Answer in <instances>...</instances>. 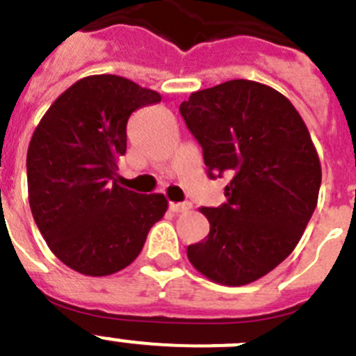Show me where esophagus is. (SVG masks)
I'll return each instance as SVG.
<instances>
[{
	"mask_svg": "<svg viewBox=\"0 0 356 356\" xmlns=\"http://www.w3.org/2000/svg\"><path fill=\"white\" fill-rule=\"evenodd\" d=\"M168 209H170L174 213L188 212V210H191V203H189V202H182V203H174V202H170V205H168Z\"/></svg>",
	"mask_w": 356,
	"mask_h": 356,
	"instance_id": "esophagus-1",
	"label": "esophagus"
}]
</instances>
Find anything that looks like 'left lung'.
Wrapping results in <instances>:
<instances>
[{"instance_id": "8db88e82", "label": "left lung", "mask_w": 356, "mask_h": 356, "mask_svg": "<svg viewBox=\"0 0 356 356\" xmlns=\"http://www.w3.org/2000/svg\"><path fill=\"white\" fill-rule=\"evenodd\" d=\"M181 115L210 177H231L227 202L200 209L210 233L189 245V262L216 284H252L292 254L318 202L322 167L308 127L284 94L250 79L193 92Z\"/></svg>"}]
</instances>
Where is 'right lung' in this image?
<instances>
[{
    "mask_svg": "<svg viewBox=\"0 0 356 356\" xmlns=\"http://www.w3.org/2000/svg\"><path fill=\"white\" fill-rule=\"evenodd\" d=\"M160 101L122 76L94 74L62 92L38 123L27 149L31 212L71 270L86 277L122 271L167 212L163 195H140L116 181L130 115Z\"/></svg>",
    "mask_w": 356,
    "mask_h": 356,
    "instance_id": "obj_1",
    "label": "right lung"
}]
</instances>
